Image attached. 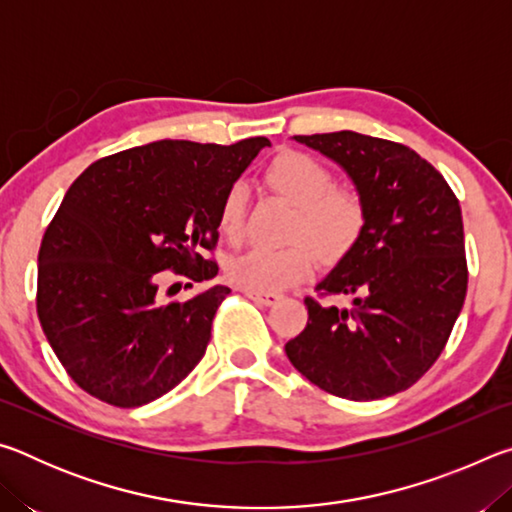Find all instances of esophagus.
<instances>
[{"mask_svg": "<svg viewBox=\"0 0 512 512\" xmlns=\"http://www.w3.org/2000/svg\"><path fill=\"white\" fill-rule=\"evenodd\" d=\"M246 296L250 300H255L257 305H266V307H271L275 302L282 300L280 293H268V291H246Z\"/></svg>", "mask_w": 512, "mask_h": 512, "instance_id": "esophagus-1", "label": "esophagus"}]
</instances>
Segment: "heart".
<instances>
[{"mask_svg":"<svg viewBox=\"0 0 512 512\" xmlns=\"http://www.w3.org/2000/svg\"><path fill=\"white\" fill-rule=\"evenodd\" d=\"M266 185L296 205L282 248H253L228 262V280L246 291H282L305 280L316 259L336 266L368 225V205L357 189L336 187L334 173L305 153L277 155L264 171ZM221 235L239 244L246 232V189L232 185L219 205Z\"/></svg>","mask_w":512,"mask_h":512,"instance_id":"1","label":"heart"}]
</instances>
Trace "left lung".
<instances>
[{"label": "left lung", "mask_w": 512, "mask_h": 512, "mask_svg": "<svg viewBox=\"0 0 512 512\" xmlns=\"http://www.w3.org/2000/svg\"><path fill=\"white\" fill-rule=\"evenodd\" d=\"M339 162L366 198L357 248L305 298L307 327L284 350L302 377L343 400L413 386L445 350L467 293L463 216L433 164L409 146L352 131L296 135ZM350 295L353 307L325 306Z\"/></svg>", "instance_id": "obj_1"}]
</instances>
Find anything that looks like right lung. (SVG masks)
<instances>
[{
  "label": "right lung",
  "instance_id": "1",
  "mask_svg": "<svg viewBox=\"0 0 512 512\" xmlns=\"http://www.w3.org/2000/svg\"><path fill=\"white\" fill-rule=\"evenodd\" d=\"M266 137L237 144L160 140L90 164L47 225L38 318L67 375L133 409L178 386L203 359L228 287L158 300L160 273L212 280L219 205Z\"/></svg>",
  "mask_w": 512,
  "mask_h": 512
}]
</instances>
